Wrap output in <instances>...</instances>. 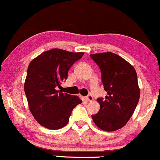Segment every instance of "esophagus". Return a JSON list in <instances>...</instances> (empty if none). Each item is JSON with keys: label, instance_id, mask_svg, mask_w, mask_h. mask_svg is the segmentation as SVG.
I'll use <instances>...</instances> for the list:
<instances>
[{"label": "esophagus", "instance_id": "1", "mask_svg": "<svg viewBox=\"0 0 160 160\" xmlns=\"http://www.w3.org/2000/svg\"><path fill=\"white\" fill-rule=\"evenodd\" d=\"M86 100L88 101V102H92L93 100V97L91 95H88V96H86Z\"/></svg>", "mask_w": 160, "mask_h": 160}]
</instances>
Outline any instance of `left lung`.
Wrapping results in <instances>:
<instances>
[{"label":"left lung","instance_id":"obj_1","mask_svg":"<svg viewBox=\"0 0 160 160\" xmlns=\"http://www.w3.org/2000/svg\"><path fill=\"white\" fill-rule=\"evenodd\" d=\"M102 73L105 99H97L99 113L92 115L99 129L113 132L124 127L133 114L140 97L134 68L116 53L104 52L90 54Z\"/></svg>","mask_w":160,"mask_h":160}]
</instances>
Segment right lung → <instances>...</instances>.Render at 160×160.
Segmentation results:
<instances>
[{
  "instance_id": "add662e5",
  "label": "right lung",
  "mask_w": 160,
  "mask_h": 160,
  "mask_svg": "<svg viewBox=\"0 0 160 160\" xmlns=\"http://www.w3.org/2000/svg\"><path fill=\"white\" fill-rule=\"evenodd\" d=\"M84 55L61 49L43 52L29 63L24 84L28 107L40 125L50 130L62 128L72 111L82 100L59 91L72 64Z\"/></svg>"
}]
</instances>
